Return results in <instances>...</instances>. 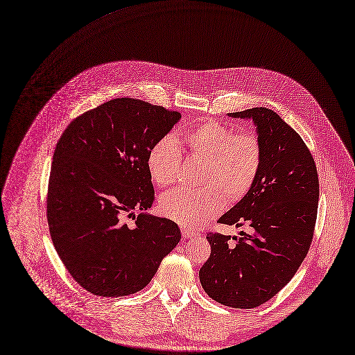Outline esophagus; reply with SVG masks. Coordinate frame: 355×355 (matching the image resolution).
Instances as JSON below:
<instances>
[{"label":"esophagus","instance_id":"esophagus-1","mask_svg":"<svg viewBox=\"0 0 355 355\" xmlns=\"http://www.w3.org/2000/svg\"><path fill=\"white\" fill-rule=\"evenodd\" d=\"M182 236H183L184 239H187V238H193V236H198V233H196V232H193V230H190V229L183 227V229H182Z\"/></svg>","mask_w":355,"mask_h":355}]
</instances>
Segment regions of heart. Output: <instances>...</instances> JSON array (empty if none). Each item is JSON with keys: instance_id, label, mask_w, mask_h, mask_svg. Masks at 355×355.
Returning a JSON list of instances; mask_svg holds the SVG:
<instances>
[{"instance_id": "1", "label": "heart", "mask_w": 355, "mask_h": 355, "mask_svg": "<svg viewBox=\"0 0 355 355\" xmlns=\"http://www.w3.org/2000/svg\"><path fill=\"white\" fill-rule=\"evenodd\" d=\"M191 158L202 161L200 190L176 189L159 198V212L186 227H194L216 216L227 198L236 204L252 189L263 148L254 133L236 130L215 119H202L183 135ZM182 153L172 137H162L147 154V169L154 183L171 186L178 180Z\"/></svg>"}]
</instances>
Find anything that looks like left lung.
Instances as JSON below:
<instances>
[{"instance_id": "1", "label": "left lung", "mask_w": 355, "mask_h": 355, "mask_svg": "<svg viewBox=\"0 0 355 355\" xmlns=\"http://www.w3.org/2000/svg\"><path fill=\"white\" fill-rule=\"evenodd\" d=\"M252 119L261 143L259 175L219 223L248 227L239 236L209 233L211 256L200 270L207 295L233 309H254L295 275L313 241L320 183L299 133L266 107L229 113Z\"/></svg>"}]
</instances>
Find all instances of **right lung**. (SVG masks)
Returning <instances> with one entry per match:
<instances>
[{"label":"right lung","mask_w":355,"mask_h":355,"mask_svg":"<svg viewBox=\"0 0 355 355\" xmlns=\"http://www.w3.org/2000/svg\"><path fill=\"white\" fill-rule=\"evenodd\" d=\"M180 119L162 106L117 98L73 119L60 136L48 226L60 260L88 292L119 297L141 291L180 241L175 222L144 212L154 202L148 150Z\"/></svg>","instance_id":"right-lung-1"}]
</instances>
